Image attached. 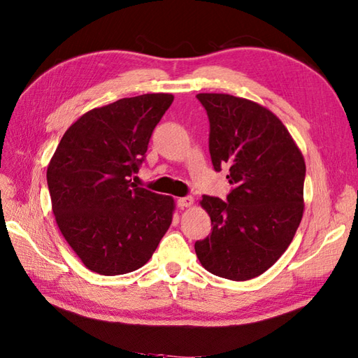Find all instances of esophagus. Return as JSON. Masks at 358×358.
<instances>
[{
    "label": "esophagus",
    "instance_id": "esophagus-1",
    "mask_svg": "<svg viewBox=\"0 0 358 358\" xmlns=\"http://www.w3.org/2000/svg\"><path fill=\"white\" fill-rule=\"evenodd\" d=\"M193 203H194V200H193V197H189V196L178 199V206H179V208H182V209L193 206Z\"/></svg>",
    "mask_w": 358,
    "mask_h": 358
}]
</instances>
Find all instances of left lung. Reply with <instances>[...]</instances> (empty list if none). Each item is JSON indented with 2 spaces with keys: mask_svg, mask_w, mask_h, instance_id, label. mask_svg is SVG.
I'll use <instances>...</instances> for the list:
<instances>
[{
  "mask_svg": "<svg viewBox=\"0 0 358 358\" xmlns=\"http://www.w3.org/2000/svg\"><path fill=\"white\" fill-rule=\"evenodd\" d=\"M209 118L215 171L228 169V202L203 196L213 232L196 241L208 272L231 281L263 275L290 246L303 214L305 161L272 110L231 94H197Z\"/></svg>",
  "mask_w": 358,
  "mask_h": 358,
  "instance_id": "left-lung-1",
  "label": "left lung"
}]
</instances>
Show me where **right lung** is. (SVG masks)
I'll return each instance as SVG.
<instances>
[{
  "label": "right lung",
  "instance_id": "obj_1",
  "mask_svg": "<svg viewBox=\"0 0 358 358\" xmlns=\"http://www.w3.org/2000/svg\"><path fill=\"white\" fill-rule=\"evenodd\" d=\"M173 94H143L94 108L68 127L47 169L60 234L95 273L143 267L169 231L174 199L132 182Z\"/></svg>",
  "mask_w": 358,
  "mask_h": 358
}]
</instances>
